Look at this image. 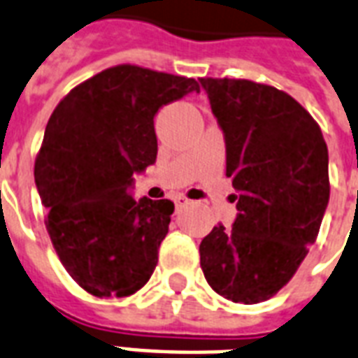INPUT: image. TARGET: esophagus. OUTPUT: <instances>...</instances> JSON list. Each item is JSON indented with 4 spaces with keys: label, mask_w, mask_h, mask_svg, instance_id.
Here are the masks:
<instances>
[{
    "label": "esophagus",
    "mask_w": 358,
    "mask_h": 358,
    "mask_svg": "<svg viewBox=\"0 0 358 358\" xmlns=\"http://www.w3.org/2000/svg\"><path fill=\"white\" fill-rule=\"evenodd\" d=\"M187 203H188V199L185 198V196H177V198H176L177 209H179V207H182V205H187Z\"/></svg>",
    "instance_id": "34e87169"
}]
</instances>
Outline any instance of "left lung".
<instances>
[{
    "mask_svg": "<svg viewBox=\"0 0 358 358\" xmlns=\"http://www.w3.org/2000/svg\"><path fill=\"white\" fill-rule=\"evenodd\" d=\"M226 140V177L237 190L234 228L199 245L205 280L234 303L256 304L284 287L320 234L331 182L320 124L292 95L252 80L199 78Z\"/></svg>",
    "mask_w": 358,
    "mask_h": 358,
    "instance_id": "1",
    "label": "left lung"
}]
</instances>
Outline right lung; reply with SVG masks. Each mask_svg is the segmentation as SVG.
Here are the masks:
<instances>
[{"mask_svg":"<svg viewBox=\"0 0 358 358\" xmlns=\"http://www.w3.org/2000/svg\"><path fill=\"white\" fill-rule=\"evenodd\" d=\"M192 91L194 78L127 63L76 85L50 115L35 160L44 224L66 273L95 297H129L157 267L173 203L136 201L132 176L157 160L155 113Z\"/></svg>","mask_w":358,"mask_h":358,"instance_id":"obj_1","label":"right lung"}]
</instances>
